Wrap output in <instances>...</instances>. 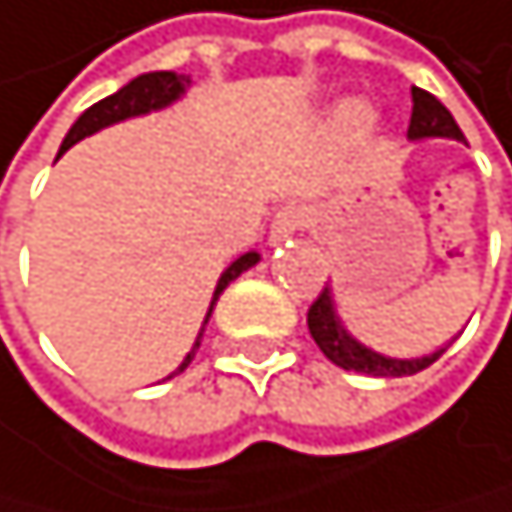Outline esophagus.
<instances>
[{
	"label": "esophagus",
	"mask_w": 512,
	"mask_h": 512,
	"mask_svg": "<svg viewBox=\"0 0 512 512\" xmlns=\"http://www.w3.org/2000/svg\"><path fill=\"white\" fill-rule=\"evenodd\" d=\"M302 226V213L299 206H283V210H277L274 222H270V245H283L290 242V238L299 232Z\"/></svg>",
	"instance_id": "esophagus-1"
}]
</instances>
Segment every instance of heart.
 Instances as JSON below:
<instances>
[{"mask_svg":"<svg viewBox=\"0 0 512 512\" xmlns=\"http://www.w3.org/2000/svg\"><path fill=\"white\" fill-rule=\"evenodd\" d=\"M373 130H376V117L366 104H347L341 117H337V133L353 146H363L373 136Z\"/></svg>","mask_w":512,"mask_h":512,"instance_id":"heart-1","label":"heart"}]
</instances>
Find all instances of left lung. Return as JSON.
<instances>
[{
  "label": "left lung",
  "instance_id": "left-lung-1",
  "mask_svg": "<svg viewBox=\"0 0 512 512\" xmlns=\"http://www.w3.org/2000/svg\"><path fill=\"white\" fill-rule=\"evenodd\" d=\"M411 123H408V136L411 139H430V136H446V139H462L465 136L459 130V123L452 120V114L443 107V101H436L424 88H411ZM309 331L315 337V344L321 347V353L341 369H353V373H366V376H379V379H395V376H414L420 369H427L430 363H436L446 353V347H440L436 353H427V357H414V360H395V357H382V353L363 347L360 341L344 331L341 318H337L334 309V296L331 286L318 293V299L309 306Z\"/></svg>",
  "mask_w": 512,
  "mask_h": 512
}]
</instances>
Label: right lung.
Here are the masks:
<instances>
[{"instance_id": "right-lung-1", "label": "right lung", "mask_w": 512, "mask_h": 512, "mask_svg": "<svg viewBox=\"0 0 512 512\" xmlns=\"http://www.w3.org/2000/svg\"><path fill=\"white\" fill-rule=\"evenodd\" d=\"M187 85H191V79H187V76H178V72H146V76H136L133 82L123 85L120 92H114V95L101 98L98 104H92L76 123H72V130L66 133L63 146H60V155H63L69 146H76L79 139L92 136V133H98V130H104V127H111V123H120V120H127V117H139V114L159 111V107H168L171 101H178V98L184 95V88H187ZM258 261H261V258H258V251H248V254H242V258L232 261L226 270H222V277H219V283H216V293H213V302H210V312H206V321H210V315H213V306H216L219 293L226 290V286H229L238 274H245V270L254 267ZM206 321H203V325H206ZM200 334H203V331H200ZM197 347H200V337H197L194 350L187 353L184 363L178 366V373H184L187 363L194 360Z\"/></svg>"}]
</instances>
